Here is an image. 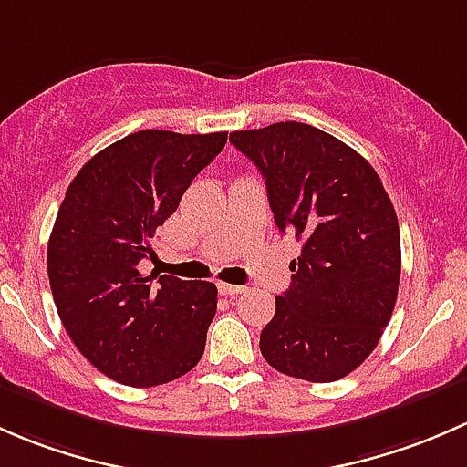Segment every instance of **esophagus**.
<instances>
[{
    "mask_svg": "<svg viewBox=\"0 0 467 467\" xmlns=\"http://www.w3.org/2000/svg\"><path fill=\"white\" fill-rule=\"evenodd\" d=\"M218 290H220V295L234 296V295H243L247 287H244V285H232V283H218Z\"/></svg>",
    "mask_w": 467,
    "mask_h": 467,
    "instance_id": "esophagus-1",
    "label": "esophagus"
}]
</instances>
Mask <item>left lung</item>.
<instances>
[{"label": "left lung", "mask_w": 467, "mask_h": 467, "mask_svg": "<svg viewBox=\"0 0 467 467\" xmlns=\"http://www.w3.org/2000/svg\"><path fill=\"white\" fill-rule=\"evenodd\" d=\"M229 141L265 177L278 232L304 243L261 333L263 358L307 382L348 376L378 346L400 283V229L378 172L307 123L240 130Z\"/></svg>", "instance_id": "left-lung-1"}]
</instances>
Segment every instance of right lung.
Wrapping results in <instances>:
<instances>
[{
    "mask_svg": "<svg viewBox=\"0 0 467 467\" xmlns=\"http://www.w3.org/2000/svg\"><path fill=\"white\" fill-rule=\"evenodd\" d=\"M224 143L227 132L139 130L91 157L57 209L47 249L57 315L83 358L117 382H172L204 353L218 287L143 276L139 263L157 256V227Z\"/></svg>",
    "mask_w": 467,
    "mask_h": 467,
    "instance_id": "obj_1",
    "label": "right lung"
}]
</instances>
